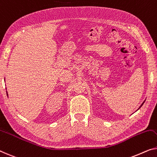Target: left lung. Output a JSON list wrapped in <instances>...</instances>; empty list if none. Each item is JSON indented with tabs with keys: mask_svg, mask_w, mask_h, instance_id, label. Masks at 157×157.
<instances>
[{
	"mask_svg": "<svg viewBox=\"0 0 157 157\" xmlns=\"http://www.w3.org/2000/svg\"><path fill=\"white\" fill-rule=\"evenodd\" d=\"M144 101L143 103H142V104H141V106H140V108H141V106H142V105H143V104H144ZM140 108H139V109H140ZM138 109H137V110H138Z\"/></svg>",
	"mask_w": 157,
	"mask_h": 157,
	"instance_id": "obj_1",
	"label": "left lung"
}]
</instances>
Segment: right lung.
Listing matches in <instances>:
<instances>
[{
	"label": "right lung",
	"instance_id": "add662e5",
	"mask_svg": "<svg viewBox=\"0 0 157 157\" xmlns=\"http://www.w3.org/2000/svg\"><path fill=\"white\" fill-rule=\"evenodd\" d=\"M7 95H8V92H7Z\"/></svg>",
	"mask_w": 157,
	"mask_h": 157
}]
</instances>
